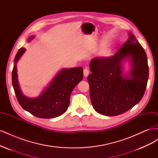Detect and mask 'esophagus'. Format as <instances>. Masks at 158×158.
Here are the masks:
<instances>
[{
  "instance_id": "esophagus-1",
  "label": "esophagus",
  "mask_w": 158,
  "mask_h": 158,
  "mask_svg": "<svg viewBox=\"0 0 158 158\" xmlns=\"http://www.w3.org/2000/svg\"><path fill=\"white\" fill-rule=\"evenodd\" d=\"M89 74V70L88 69H84V76L85 77H86Z\"/></svg>"
}]
</instances>
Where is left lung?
I'll list each match as a JSON object with an SVG mask.
<instances>
[{
  "instance_id": "left-lung-1",
  "label": "left lung",
  "mask_w": 158,
  "mask_h": 158,
  "mask_svg": "<svg viewBox=\"0 0 158 158\" xmlns=\"http://www.w3.org/2000/svg\"><path fill=\"white\" fill-rule=\"evenodd\" d=\"M131 61L128 76L123 74L122 61ZM92 74L88 77L89 96L98 113L117 116L140 102L148 80L147 56L132 33L121 48L109 57H95L89 63Z\"/></svg>"
}]
</instances>
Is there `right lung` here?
Instances as JSON below:
<instances>
[{
	"label": "right lung",
	"instance_id": "right-lung-1",
	"mask_svg": "<svg viewBox=\"0 0 158 158\" xmlns=\"http://www.w3.org/2000/svg\"><path fill=\"white\" fill-rule=\"evenodd\" d=\"M33 37L34 36L30 37L28 41ZM25 51L26 49L22 47L17 52L12 73V85L18 103L23 109L37 117L50 118L61 115L69 106L73 90L83 79V69H62L39 97L28 98L22 94L19 86L16 68L17 62Z\"/></svg>",
	"mask_w": 158,
	"mask_h": 158
}]
</instances>
